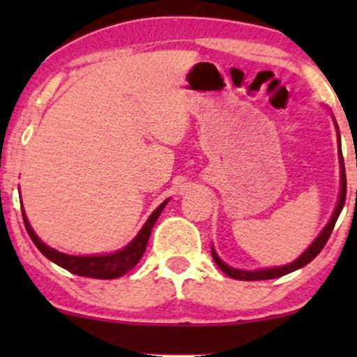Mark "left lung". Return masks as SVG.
Wrapping results in <instances>:
<instances>
[{
    "label": "left lung",
    "mask_w": 357,
    "mask_h": 357,
    "mask_svg": "<svg viewBox=\"0 0 357 357\" xmlns=\"http://www.w3.org/2000/svg\"><path fill=\"white\" fill-rule=\"evenodd\" d=\"M334 124H335V119H334ZM335 129H337V124H335ZM337 154H339V166H341V191H339L337 204H335V210L333 213V216H331V220L327 221L326 227H324L322 231L319 233L317 238H315L312 243L309 245V248H307L301 257L296 258V260H294V261H290L289 265H284V267L258 268V270H241V268H233L228 264H225V261L218 257V253H216V250L213 248V245H211L213 260L216 261V265H218V267L223 270V272L227 273L228 277L236 278V280H268V278H277V277L287 275V273L294 272V270H298V268L305 267V265L309 264V261H312L314 258L317 257L319 253H321V250L324 248V245L327 243V240H329L331 233H333V228H334L335 221H337L339 215H341V211H342V208H344V203H346V191H347L346 190V169H344V159H342V149H341V134H339V129H337Z\"/></svg>",
    "instance_id": "left-lung-1"
}]
</instances>
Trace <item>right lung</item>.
I'll return each instance as SVG.
<instances>
[{"label": "right lung", "instance_id": "add662e5", "mask_svg": "<svg viewBox=\"0 0 357 357\" xmlns=\"http://www.w3.org/2000/svg\"><path fill=\"white\" fill-rule=\"evenodd\" d=\"M169 202V198L165 199L158 208L153 211V215L147 218L144 227L139 230V233L130 240V243H127L124 248L117 250V252L105 253V255H68V253H61L59 250L48 247L47 243H43L38 238V235L31 228L30 221H28L26 215L23 210V220L24 227H26L28 235L33 240L36 248L43 253L48 260L56 264L59 267L68 270V272L75 273L80 277H90V278H102V280H110V278H119L124 273L132 270L137 265V261L141 260L144 255L147 241H149L151 230H153L154 223L158 221L161 211L165 210V206Z\"/></svg>", "mask_w": 357, "mask_h": 357}]
</instances>
